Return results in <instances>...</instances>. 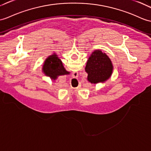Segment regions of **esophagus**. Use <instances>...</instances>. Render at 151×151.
<instances>
[{
    "instance_id": "obj_1",
    "label": "esophagus",
    "mask_w": 151,
    "mask_h": 151,
    "mask_svg": "<svg viewBox=\"0 0 151 151\" xmlns=\"http://www.w3.org/2000/svg\"><path fill=\"white\" fill-rule=\"evenodd\" d=\"M74 74L77 76V75H78V73H76V72H75V73H74Z\"/></svg>"
}]
</instances>
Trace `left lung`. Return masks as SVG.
Here are the masks:
<instances>
[{
    "instance_id": "obj_1",
    "label": "left lung",
    "mask_w": 151,
    "mask_h": 151,
    "mask_svg": "<svg viewBox=\"0 0 151 151\" xmlns=\"http://www.w3.org/2000/svg\"><path fill=\"white\" fill-rule=\"evenodd\" d=\"M110 58L101 50L94 51L87 60L85 71L87 80L91 83H104L110 78L113 72Z\"/></svg>"
}]
</instances>
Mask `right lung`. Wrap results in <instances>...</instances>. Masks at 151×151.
Returning <instances> with one entry per match:
<instances>
[{"label":"right lung","instance_id":"add662e5","mask_svg":"<svg viewBox=\"0 0 151 151\" xmlns=\"http://www.w3.org/2000/svg\"><path fill=\"white\" fill-rule=\"evenodd\" d=\"M42 70L45 76L50 77L52 80H56L59 76L67 75L70 73L66 71L61 60L55 52L45 60Z\"/></svg>","mask_w":151,"mask_h":151}]
</instances>
